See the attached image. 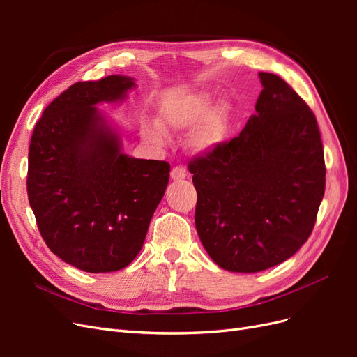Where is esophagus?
I'll list each match as a JSON object with an SVG mask.
<instances>
[{
	"label": "esophagus",
	"instance_id": "esophagus-1",
	"mask_svg": "<svg viewBox=\"0 0 357 357\" xmlns=\"http://www.w3.org/2000/svg\"><path fill=\"white\" fill-rule=\"evenodd\" d=\"M186 176H188V172L183 167H174L171 169V178L172 180H183Z\"/></svg>",
	"mask_w": 357,
	"mask_h": 357
}]
</instances>
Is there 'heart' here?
Returning a JSON list of instances; mask_svg holds the SVG:
<instances>
[{"mask_svg": "<svg viewBox=\"0 0 357 357\" xmlns=\"http://www.w3.org/2000/svg\"><path fill=\"white\" fill-rule=\"evenodd\" d=\"M158 126L164 132L189 129L188 144L198 153H208L218 147L228 134L229 109L225 102L211 105L207 92H195L167 104L158 114ZM143 135L150 142H159L162 132L146 125Z\"/></svg>", "mask_w": 357, "mask_h": 357, "instance_id": "1", "label": "heart"}]
</instances>
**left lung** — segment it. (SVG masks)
<instances>
[{
	"label": "left lung",
	"instance_id": "obj_1",
	"mask_svg": "<svg viewBox=\"0 0 357 357\" xmlns=\"http://www.w3.org/2000/svg\"><path fill=\"white\" fill-rule=\"evenodd\" d=\"M238 137L189 162L195 225L213 261L259 273L294 256L311 235L326 185L316 116L275 74Z\"/></svg>",
	"mask_w": 357,
	"mask_h": 357
}]
</instances>
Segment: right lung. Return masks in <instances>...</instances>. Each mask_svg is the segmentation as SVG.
I'll list each match as a JSON object with an SVG mask.
<instances>
[{
	"label": "right lung",
	"mask_w": 357,
	"mask_h": 357,
	"mask_svg": "<svg viewBox=\"0 0 357 357\" xmlns=\"http://www.w3.org/2000/svg\"><path fill=\"white\" fill-rule=\"evenodd\" d=\"M134 86L126 75L74 83L31 137L26 189L38 231L53 253L86 273L134 261L168 186V162L122 153L121 135L96 109L125 100Z\"/></svg>",
	"instance_id": "right-lung-1"
}]
</instances>
